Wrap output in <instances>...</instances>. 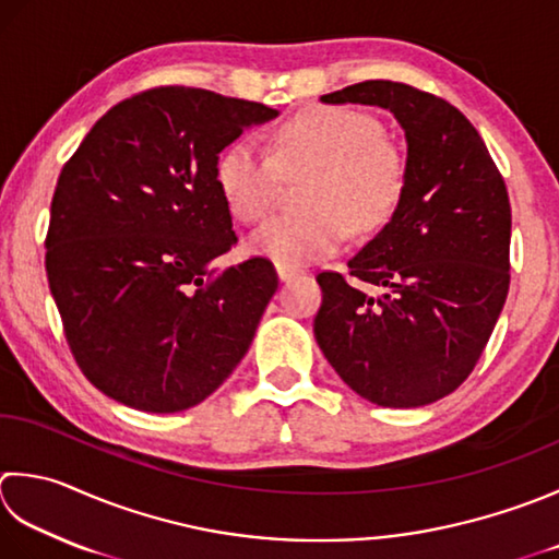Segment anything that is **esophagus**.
Listing matches in <instances>:
<instances>
[{"label":"esophagus","instance_id":"esophagus-1","mask_svg":"<svg viewBox=\"0 0 559 559\" xmlns=\"http://www.w3.org/2000/svg\"><path fill=\"white\" fill-rule=\"evenodd\" d=\"M276 273H278L281 281H290L293 276H298V269H293V266H276Z\"/></svg>","mask_w":559,"mask_h":559}]
</instances>
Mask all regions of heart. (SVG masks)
<instances>
[{"instance_id": "obj_1", "label": "heart", "mask_w": 559, "mask_h": 559, "mask_svg": "<svg viewBox=\"0 0 559 559\" xmlns=\"http://www.w3.org/2000/svg\"><path fill=\"white\" fill-rule=\"evenodd\" d=\"M317 169L305 215H276L249 239L254 254L276 266H302L332 257L348 223L358 233L385 225L407 186V157L382 138L373 116L354 108H310L273 135V157L239 138L215 162V183L229 213L259 223L278 199L283 171Z\"/></svg>"}]
</instances>
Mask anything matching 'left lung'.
<instances>
[{"label": "left lung", "instance_id": "1", "mask_svg": "<svg viewBox=\"0 0 559 559\" xmlns=\"http://www.w3.org/2000/svg\"><path fill=\"white\" fill-rule=\"evenodd\" d=\"M324 104L380 106L407 140V186L390 223L348 259L352 276H317L314 338L356 395L380 407H424L473 373L509 293L511 205L473 123L443 98L370 80Z\"/></svg>", "mask_w": 559, "mask_h": 559}]
</instances>
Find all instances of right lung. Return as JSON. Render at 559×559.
<instances>
[{
  "mask_svg": "<svg viewBox=\"0 0 559 559\" xmlns=\"http://www.w3.org/2000/svg\"><path fill=\"white\" fill-rule=\"evenodd\" d=\"M276 116L245 98L159 86L98 118L62 167L48 283L74 360L106 397L183 412L249 352L278 278L261 257L215 266L237 245L215 162Z\"/></svg>",
  "mask_w": 559,
  "mask_h": 559,
  "instance_id": "1",
  "label": "right lung"
}]
</instances>
